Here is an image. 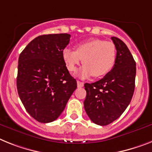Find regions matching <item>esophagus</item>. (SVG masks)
<instances>
[{
  "label": "esophagus",
  "instance_id": "1",
  "mask_svg": "<svg viewBox=\"0 0 152 152\" xmlns=\"http://www.w3.org/2000/svg\"><path fill=\"white\" fill-rule=\"evenodd\" d=\"M84 85V83L83 82H80V81H77V86L78 87H83Z\"/></svg>",
  "mask_w": 152,
  "mask_h": 152
}]
</instances>
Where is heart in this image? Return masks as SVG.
Returning a JSON list of instances; mask_svg holds the SVG:
<instances>
[{"instance_id":"b5f03b06","label":"heart","mask_w":152,"mask_h":152,"mask_svg":"<svg viewBox=\"0 0 152 152\" xmlns=\"http://www.w3.org/2000/svg\"><path fill=\"white\" fill-rule=\"evenodd\" d=\"M62 55L69 72H75L83 59L85 65L79 73L81 78H87L92 75L101 77L108 73L114 66L117 49L111 42L95 39L77 44L76 51L65 48Z\"/></svg>"}]
</instances>
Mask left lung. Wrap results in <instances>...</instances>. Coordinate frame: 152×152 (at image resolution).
I'll list each match as a JSON object with an SVG mask.
<instances>
[{"mask_svg": "<svg viewBox=\"0 0 152 152\" xmlns=\"http://www.w3.org/2000/svg\"><path fill=\"white\" fill-rule=\"evenodd\" d=\"M111 39L117 49L113 69L99 81L84 84L85 110L92 121L100 126L108 125L121 117L134 91L136 62L123 41L117 37Z\"/></svg>", "mask_w": 152, "mask_h": 152, "instance_id": "left-lung-1", "label": "left lung"}]
</instances>
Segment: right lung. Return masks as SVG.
Wrapping results in <instances>:
<instances>
[{"mask_svg":"<svg viewBox=\"0 0 152 152\" xmlns=\"http://www.w3.org/2000/svg\"><path fill=\"white\" fill-rule=\"evenodd\" d=\"M69 40L70 35L66 33L40 35L19 56V97L27 112L41 123L56 120L77 87L62 58Z\"/></svg>","mask_w":152,"mask_h":152,"instance_id":"obj_1","label":"right lung"}]
</instances>
